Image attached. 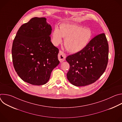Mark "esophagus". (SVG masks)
<instances>
[{
    "label": "esophagus",
    "instance_id": "1",
    "mask_svg": "<svg viewBox=\"0 0 122 122\" xmlns=\"http://www.w3.org/2000/svg\"><path fill=\"white\" fill-rule=\"evenodd\" d=\"M58 59L60 61V62H62L65 60V59L66 57V55L62 51L60 50L59 53L58 55Z\"/></svg>",
    "mask_w": 122,
    "mask_h": 122
}]
</instances>
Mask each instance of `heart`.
<instances>
[{
    "mask_svg": "<svg viewBox=\"0 0 122 122\" xmlns=\"http://www.w3.org/2000/svg\"><path fill=\"white\" fill-rule=\"evenodd\" d=\"M92 31L88 27L77 24L62 23L59 30L56 27L51 34V41L55 45L61 43L62 37L65 38L64 45L69 52L75 53L83 49L92 37Z\"/></svg>",
    "mask_w": 122,
    "mask_h": 122,
    "instance_id": "b5f03b06",
    "label": "heart"
}]
</instances>
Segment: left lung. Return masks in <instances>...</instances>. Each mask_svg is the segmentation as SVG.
Listing matches in <instances>:
<instances>
[{
    "label": "left lung",
    "mask_w": 122,
    "mask_h": 122,
    "mask_svg": "<svg viewBox=\"0 0 122 122\" xmlns=\"http://www.w3.org/2000/svg\"><path fill=\"white\" fill-rule=\"evenodd\" d=\"M108 56L109 45L105 34H98L83 49L66 57L70 65L66 75L68 80L76 86L95 82L105 71Z\"/></svg>",
    "instance_id": "8db88e82"
}]
</instances>
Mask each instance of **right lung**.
Returning <instances> with one entry per match:
<instances>
[{
	"label": "right lung",
	"instance_id": "add662e5",
	"mask_svg": "<svg viewBox=\"0 0 122 122\" xmlns=\"http://www.w3.org/2000/svg\"><path fill=\"white\" fill-rule=\"evenodd\" d=\"M51 30L45 18L34 17L17 32L12 46V62L17 74L26 82L46 83L60 63L59 49L51 41Z\"/></svg>",
	"mask_w": 122,
	"mask_h": 122
}]
</instances>
